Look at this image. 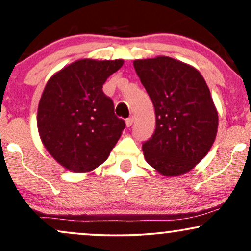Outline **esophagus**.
<instances>
[{"label":"esophagus","mask_w":251,"mask_h":251,"mask_svg":"<svg viewBox=\"0 0 251 251\" xmlns=\"http://www.w3.org/2000/svg\"><path fill=\"white\" fill-rule=\"evenodd\" d=\"M133 117H129V118H127V119H126V126H127V127H129V126H132V124H133Z\"/></svg>","instance_id":"34e87169"}]
</instances>
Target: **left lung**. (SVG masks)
<instances>
[{"label":"left lung","mask_w":251,"mask_h":251,"mask_svg":"<svg viewBox=\"0 0 251 251\" xmlns=\"http://www.w3.org/2000/svg\"><path fill=\"white\" fill-rule=\"evenodd\" d=\"M154 106L155 129L143 144L146 162L159 174H186L208 154L218 128L210 89L195 67L169 56L134 60Z\"/></svg>","instance_id":"left-lung-1"}]
</instances>
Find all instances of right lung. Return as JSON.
<instances>
[{
	"mask_svg": "<svg viewBox=\"0 0 251 251\" xmlns=\"http://www.w3.org/2000/svg\"><path fill=\"white\" fill-rule=\"evenodd\" d=\"M124 60L81 59L48 80L37 108V129L51 157L73 172H89L108 158L125 122L114 114L102 85Z\"/></svg>",
	"mask_w": 251,
	"mask_h": 251,
	"instance_id": "right-lung-1",
	"label": "right lung"
}]
</instances>
